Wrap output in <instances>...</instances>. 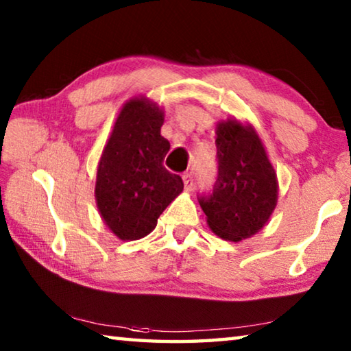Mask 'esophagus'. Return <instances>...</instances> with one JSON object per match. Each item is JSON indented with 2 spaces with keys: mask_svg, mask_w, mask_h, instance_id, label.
Instances as JSON below:
<instances>
[{
  "mask_svg": "<svg viewBox=\"0 0 351 351\" xmlns=\"http://www.w3.org/2000/svg\"><path fill=\"white\" fill-rule=\"evenodd\" d=\"M182 180H184V186H186L187 192H192L195 189V181H193V173L192 171H187V173L182 175Z\"/></svg>",
  "mask_w": 351,
  "mask_h": 351,
  "instance_id": "esophagus-1",
  "label": "esophagus"
}]
</instances>
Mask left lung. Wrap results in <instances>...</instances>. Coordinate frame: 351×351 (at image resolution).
<instances>
[{"instance_id": "obj_1", "label": "left lung", "mask_w": 351, "mask_h": 351, "mask_svg": "<svg viewBox=\"0 0 351 351\" xmlns=\"http://www.w3.org/2000/svg\"><path fill=\"white\" fill-rule=\"evenodd\" d=\"M215 144L217 181L198 201L212 232L240 241L257 234L274 212L277 175L252 125L235 119L218 122Z\"/></svg>"}]
</instances>
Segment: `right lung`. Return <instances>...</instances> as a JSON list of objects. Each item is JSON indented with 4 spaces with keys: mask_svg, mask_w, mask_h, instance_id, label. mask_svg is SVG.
I'll return each instance as SVG.
<instances>
[{
    "mask_svg": "<svg viewBox=\"0 0 351 351\" xmlns=\"http://www.w3.org/2000/svg\"><path fill=\"white\" fill-rule=\"evenodd\" d=\"M164 111L145 97L122 106L100 156L96 203L100 217L121 240H139L182 192L180 175L164 167L170 142L161 136Z\"/></svg>",
    "mask_w": 351,
    "mask_h": 351,
    "instance_id": "add662e5",
    "label": "right lung"
}]
</instances>
